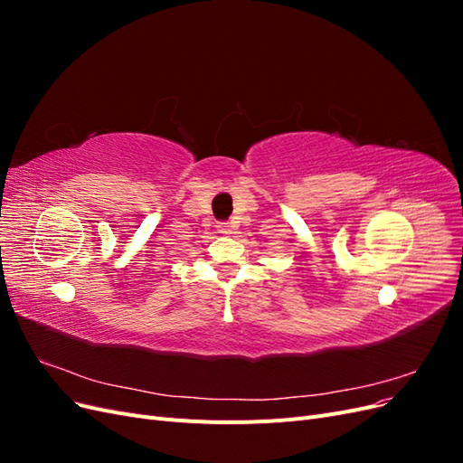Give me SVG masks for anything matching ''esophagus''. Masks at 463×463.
Returning a JSON list of instances; mask_svg holds the SVG:
<instances>
[{"instance_id":"obj_1","label":"esophagus","mask_w":463,"mask_h":463,"mask_svg":"<svg viewBox=\"0 0 463 463\" xmlns=\"http://www.w3.org/2000/svg\"><path fill=\"white\" fill-rule=\"evenodd\" d=\"M216 228H218V232L223 233V235H230V233H232V226H230L228 222H218Z\"/></svg>"}]
</instances>
